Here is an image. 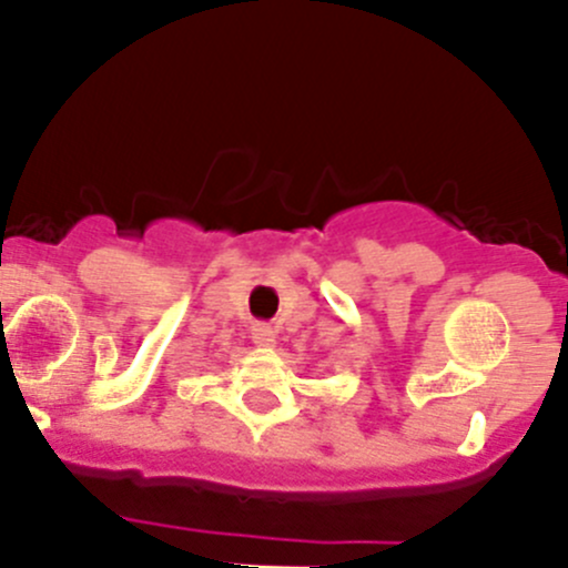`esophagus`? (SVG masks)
I'll return each mask as SVG.
<instances>
[{
    "instance_id": "34e87169",
    "label": "esophagus",
    "mask_w": 568,
    "mask_h": 568,
    "mask_svg": "<svg viewBox=\"0 0 568 568\" xmlns=\"http://www.w3.org/2000/svg\"><path fill=\"white\" fill-rule=\"evenodd\" d=\"M250 335H252V343H255V346H274V341H277L274 329L266 324H255L250 329Z\"/></svg>"
}]
</instances>
